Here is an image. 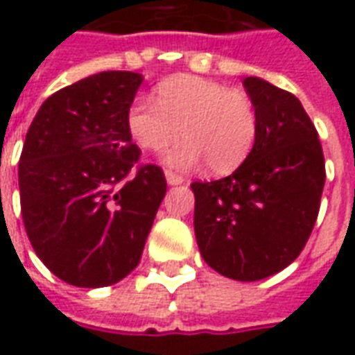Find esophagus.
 <instances>
[{"label": "esophagus", "instance_id": "1", "mask_svg": "<svg viewBox=\"0 0 355 355\" xmlns=\"http://www.w3.org/2000/svg\"><path fill=\"white\" fill-rule=\"evenodd\" d=\"M165 180H167V184L169 186H178L184 182V178L177 175V173H173V171H165Z\"/></svg>", "mask_w": 355, "mask_h": 355}]
</instances>
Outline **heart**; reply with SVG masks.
Masks as SVG:
<instances>
[{"instance_id": "b5f03b06", "label": "heart", "mask_w": 355, "mask_h": 355, "mask_svg": "<svg viewBox=\"0 0 355 355\" xmlns=\"http://www.w3.org/2000/svg\"><path fill=\"white\" fill-rule=\"evenodd\" d=\"M127 131L135 144L159 154L180 142L167 163L192 169L207 163L215 175L236 171L251 154L259 132V116L253 101L243 91L224 83L173 76L155 87V98H142L127 112Z\"/></svg>"}]
</instances>
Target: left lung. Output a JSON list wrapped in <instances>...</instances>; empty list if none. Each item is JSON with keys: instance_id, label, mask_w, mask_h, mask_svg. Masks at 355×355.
Listing matches in <instances>:
<instances>
[{"instance_id": "left-lung-1", "label": "left lung", "mask_w": 355, "mask_h": 355, "mask_svg": "<svg viewBox=\"0 0 355 355\" xmlns=\"http://www.w3.org/2000/svg\"><path fill=\"white\" fill-rule=\"evenodd\" d=\"M257 140L230 177L192 182L193 230L203 261L238 282L287 268L304 249L320 213L325 159L312 119L295 94L249 76Z\"/></svg>"}]
</instances>
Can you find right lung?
<instances>
[{
    "mask_svg": "<svg viewBox=\"0 0 355 355\" xmlns=\"http://www.w3.org/2000/svg\"><path fill=\"white\" fill-rule=\"evenodd\" d=\"M101 72L51 94L19 163L22 220L35 254L76 287L114 285L139 266L167 182L157 165L132 175L140 150L127 112L142 83Z\"/></svg>",
    "mask_w": 355,
    "mask_h": 355,
    "instance_id": "obj_1",
    "label": "right lung"
}]
</instances>
